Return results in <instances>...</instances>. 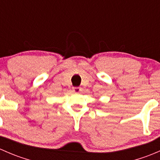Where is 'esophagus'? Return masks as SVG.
I'll list each match as a JSON object with an SVG mask.
<instances>
[{
  "instance_id": "1",
  "label": "esophagus",
  "mask_w": 160,
  "mask_h": 160,
  "mask_svg": "<svg viewBox=\"0 0 160 160\" xmlns=\"http://www.w3.org/2000/svg\"><path fill=\"white\" fill-rule=\"evenodd\" d=\"M72 90H73L74 93H79V92L81 91V88H79V87H75V88H72Z\"/></svg>"
}]
</instances>
